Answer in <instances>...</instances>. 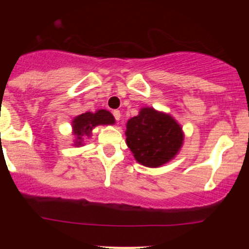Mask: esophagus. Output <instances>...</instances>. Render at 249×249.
Masks as SVG:
<instances>
[{
    "instance_id": "1",
    "label": "esophagus",
    "mask_w": 249,
    "mask_h": 249,
    "mask_svg": "<svg viewBox=\"0 0 249 249\" xmlns=\"http://www.w3.org/2000/svg\"><path fill=\"white\" fill-rule=\"evenodd\" d=\"M113 115H114L115 120H120V117H122V113H120V110H113Z\"/></svg>"
}]
</instances>
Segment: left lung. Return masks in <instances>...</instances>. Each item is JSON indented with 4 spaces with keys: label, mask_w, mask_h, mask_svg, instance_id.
Wrapping results in <instances>:
<instances>
[{
    "label": "left lung",
    "mask_w": 249,
    "mask_h": 249,
    "mask_svg": "<svg viewBox=\"0 0 249 249\" xmlns=\"http://www.w3.org/2000/svg\"><path fill=\"white\" fill-rule=\"evenodd\" d=\"M125 135L136 161L147 167H159L172 160L184 140L182 127L171 115L152 107L127 120Z\"/></svg>",
    "instance_id": "8db88e82"
}]
</instances>
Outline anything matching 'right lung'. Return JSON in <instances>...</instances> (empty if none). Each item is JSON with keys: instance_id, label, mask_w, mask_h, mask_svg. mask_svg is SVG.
Here are the masks:
<instances>
[{"instance_id": "right-lung-1", "label": "right lung", "mask_w": 249, "mask_h": 249, "mask_svg": "<svg viewBox=\"0 0 249 249\" xmlns=\"http://www.w3.org/2000/svg\"><path fill=\"white\" fill-rule=\"evenodd\" d=\"M115 120L112 113L106 109H99L95 113L87 112L83 114L77 115L72 122V129L73 135L76 136L74 145L79 147L83 144V137L91 135V130L97 125H112Z\"/></svg>"}]
</instances>
